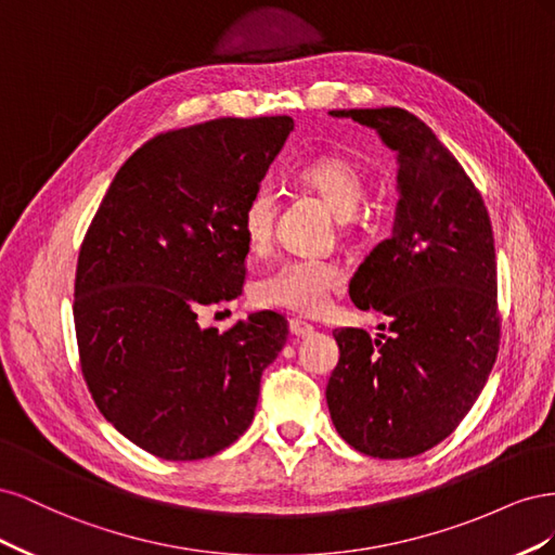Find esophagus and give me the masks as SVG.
Segmentation results:
<instances>
[{"mask_svg": "<svg viewBox=\"0 0 555 555\" xmlns=\"http://www.w3.org/2000/svg\"><path fill=\"white\" fill-rule=\"evenodd\" d=\"M289 331L292 335H296V338H308V335L314 333V328L308 322H304V319H292Z\"/></svg>", "mask_w": 555, "mask_h": 555, "instance_id": "obj_1", "label": "esophagus"}]
</instances>
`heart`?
<instances>
[{"label":"heart","mask_w":555,"mask_h":555,"mask_svg":"<svg viewBox=\"0 0 555 555\" xmlns=\"http://www.w3.org/2000/svg\"><path fill=\"white\" fill-rule=\"evenodd\" d=\"M300 184L317 192L326 206L347 220L357 212L365 194L363 176L354 164L338 155H324L306 162L296 171ZM275 194L271 188H261L247 198L241 215V229L245 243L261 251L273 236ZM340 268L324 259H287L266 273L255 287L257 304L280 308L298 314H319L335 289H340Z\"/></svg>","instance_id":"obj_1"}]
</instances>
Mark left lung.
Listing matches in <instances>:
<instances>
[{
	"mask_svg": "<svg viewBox=\"0 0 555 555\" xmlns=\"http://www.w3.org/2000/svg\"><path fill=\"white\" fill-rule=\"evenodd\" d=\"M371 127L398 157V208L349 282L377 310V338L335 328L340 359L326 402L340 438L365 456H418L456 430L489 379L500 345L498 268L489 210L463 166L416 115L328 111Z\"/></svg>",
	"mask_w": 555,
	"mask_h": 555,
	"instance_id": "left-lung-1",
	"label": "left lung"
}]
</instances>
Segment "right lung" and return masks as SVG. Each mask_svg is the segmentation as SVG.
I'll return each instance as SVG.
<instances>
[{
    "label": "right lung",
    "instance_id": "add662e5",
    "mask_svg": "<svg viewBox=\"0 0 555 555\" xmlns=\"http://www.w3.org/2000/svg\"><path fill=\"white\" fill-rule=\"evenodd\" d=\"M292 129L289 115H273L159 133L115 173L82 238V377L106 422L157 459L198 461L236 442L263 367L287 343L278 312L220 333L198 326V310L241 296V215Z\"/></svg>",
    "mask_w": 555,
    "mask_h": 555
}]
</instances>
